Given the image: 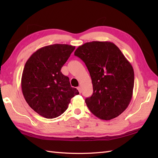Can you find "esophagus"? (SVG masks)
<instances>
[{"label": "esophagus", "mask_w": 158, "mask_h": 158, "mask_svg": "<svg viewBox=\"0 0 158 158\" xmlns=\"http://www.w3.org/2000/svg\"><path fill=\"white\" fill-rule=\"evenodd\" d=\"M77 89H78V91L79 92V93L81 92V87H80V86L77 87Z\"/></svg>", "instance_id": "obj_1"}]
</instances>
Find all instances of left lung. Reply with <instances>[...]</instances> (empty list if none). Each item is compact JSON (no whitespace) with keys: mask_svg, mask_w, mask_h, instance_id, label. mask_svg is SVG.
<instances>
[{"mask_svg":"<svg viewBox=\"0 0 158 158\" xmlns=\"http://www.w3.org/2000/svg\"><path fill=\"white\" fill-rule=\"evenodd\" d=\"M75 56L84 62L92 79L93 94L85 99L90 111L103 120L119 116L132 97L135 73L130 62L109 41L84 43Z\"/></svg>","mask_w":158,"mask_h":158,"instance_id":"8db88e82","label":"left lung"}]
</instances>
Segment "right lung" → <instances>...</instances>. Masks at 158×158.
<instances>
[{
    "instance_id": "add662e5",
    "label": "right lung",
    "mask_w": 158,
    "mask_h": 158,
    "mask_svg": "<svg viewBox=\"0 0 158 158\" xmlns=\"http://www.w3.org/2000/svg\"><path fill=\"white\" fill-rule=\"evenodd\" d=\"M75 46L54 44L39 49L26 62L21 86L28 105L47 119L61 115L70 99L79 94L69 78L60 71Z\"/></svg>"
}]
</instances>
